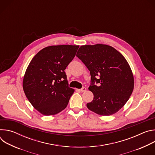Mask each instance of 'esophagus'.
I'll return each instance as SVG.
<instances>
[{"instance_id": "esophagus-1", "label": "esophagus", "mask_w": 155, "mask_h": 155, "mask_svg": "<svg viewBox=\"0 0 155 155\" xmlns=\"http://www.w3.org/2000/svg\"><path fill=\"white\" fill-rule=\"evenodd\" d=\"M80 91L81 92H84V91H86V88L85 87H83L82 88H81V89H80Z\"/></svg>"}]
</instances>
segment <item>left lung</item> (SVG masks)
I'll return each instance as SVG.
<instances>
[{
	"mask_svg": "<svg viewBox=\"0 0 155 155\" xmlns=\"http://www.w3.org/2000/svg\"><path fill=\"white\" fill-rule=\"evenodd\" d=\"M77 56L91 75L88 89L94 98L86 104L87 108L104 116L117 112L134 89L133 74L124 57L114 47L102 44L81 46Z\"/></svg>",
	"mask_w": 155,
	"mask_h": 155,
	"instance_id": "left-lung-1",
	"label": "left lung"
}]
</instances>
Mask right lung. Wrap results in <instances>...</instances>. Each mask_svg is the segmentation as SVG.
<instances>
[{"mask_svg":"<svg viewBox=\"0 0 155 155\" xmlns=\"http://www.w3.org/2000/svg\"><path fill=\"white\" fill-rule=\"evenodd\" d=\"M78 45L44 48L32 58L23 86L32 106L44 115H53L67 107L74 90L69 87L64 70L74 58Z\"/></svg>","mask_w":155,"mask_h":155,"instance_id":"right-lung-1","label":"right lung"}]
</instances>
